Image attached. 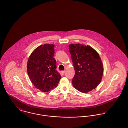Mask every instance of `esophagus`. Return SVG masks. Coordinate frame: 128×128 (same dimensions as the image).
Returning <instances> with one entry per match:
<instances>
[{
    "label": "esophagus",
    "instance_id": "obj_1",
    "mask_svg": "<svg viewBox=\"0 0 128 128\" xmlns=\"http://www.w3.org/2000/svg\"><path fill=\"white\" fill-rule=\"evenodd\" d=\"M65 72V70H63V71H61V74H64Z\"/></svg>",
    "mask_w": 128,
    "mask_h": 128
}]
</instances>
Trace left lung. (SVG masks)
Returning <instances> with one entry per match:
<instances>
[{
	"label": "left lung",
	"instance_id": "8db88e82",
	"mask_svg": "<svg viewBox=\"0 0 128 128\" xmlns=\"http://www.w3.org/2000/svg\"><path fill=\"white\" fill-rule=\"evenodd\" d=\"M69 52L75 70L72 80L74 88L87 93L96 88L103 74V65L97 52L90 46L71 44Z\"/></svg>",
	"mask_w": 128,
	"mask_h": 128
}]
</instances>
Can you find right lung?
<instances>
[{"instance_id": "obj_1", "label": "right lung", "mask_w": 128, "mask_h": 128, "mask_svg": "<svg viewBox=\"0 0 128 128\" xmlns=\"http://www.w3.org/2000/svg\"><path fill=\"white\" fill-rule=\"evenodd\" d=\"M54 45L45 44L32 52L27 62V72L36 88L47 92L58 86L61 76L54 58Z\"/></svg>"}]
</instances>
